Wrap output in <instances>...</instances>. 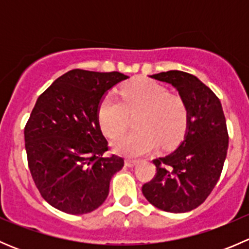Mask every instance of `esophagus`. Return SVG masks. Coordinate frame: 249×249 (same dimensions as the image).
I'll return each instance as SVG.
<instances>
[{
    "label": "esophagus",
    "instance_id": "obj_1",
    "mask_svg": "<svg viewBox=\"0 0 249 249\" xmlns=\"http://www.w3.org/2000/svg\"><path fill=\"white\" fill-rule=\"evenodd\" d=\"M125 165H126V166H129V167H131V166H135V165L137 164V162H139V160H135V159H125Z\"/></svg>",
    "mask_w": 249,
    "mask_h": 249
}]
</instances>
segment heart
I'll list each match as a JSON object with an SVG mask.
<instances>
[{
  "instance_id": "obj_1",
  "label": "heart",
  "mask_w": 249,
  "mask_h": 249,
  "mask_svg": "<svg viewBox=\"0 0 249 249\" xmlns=\"http://www.w3.org/2000/svg\"><path fill=\"white\" fill-rule=\"evenodd\" d=\"M122 102L110 95L101 100L97 119L104 135L116 139L128 126L129 115L141 112L137 132L113 142L115 152L130 157L145 154L159 144L172 149L182 141L189 126V106L180 95L148 78H137L119 90Z\"/></svg>"
}]
</instances>
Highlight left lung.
I'll list each match as a JSON object with an SVG mask.
<instances>
[{
  "mask_svg": "<svg viewBox=\"0 0 249 249\" xmlns=\"http://www.w3.org/2000/svg\"><path fill=\"white\" fill-rule=\"evenodd\" d=\"M172 84L189 106L187 135L171 154L154 159V178L142 187L145 199L165 212L199 207L217 184L227 158L229 135L217 95L193 74L167 71L150 76Z\"/></svg>",
  "mask_w": 249,
  "mask_h": 249,
  "instance_id": "1",
  "label": "left lung"
}]
</instances>
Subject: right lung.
Wrapping results in <instances>:
<instances>
[{"label": "right lung", "instance_id": "right-lung-1", "mask_svg": "<svg viewBox=\"0 0 249 249\" xmlns=\"http://www.w3.org/2000/svg\"><path fill=\"white\" fill-rule=\"evenodd\" d=\"M127 76L72 70L39 95L25 125L32 179L53 207L85 214L105 202L109 182L124 166L100 130L97 109L107 90Z\"/></svg>", "mask_w": 249, "mask_h": 249}]
</instances>
